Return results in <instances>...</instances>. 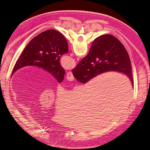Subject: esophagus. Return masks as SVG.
<instances>
[{
	"label": "esophagus",
	"mask_w": 150,
	"mask_h": 150,
	"mask_svg": "<svg viewBox=\"0 0 150 150\" xmlns=\"http://www.w3.org/2000/svg\"><path fill=\"white\" fill-rule=\"evenodd\" d=\"M66 78L68 81H72L74 80V76H73V75H72V73L71 71H69L67 73Z\"/></svg>",
	"instance_id": "1"
}]
</instances>
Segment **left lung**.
<instances>
[{"label": "left lung", "instance_id": "obj_1", "mask_svg": "<svg viewBox=\"0 0 150 150\" xmlns=\"http://www.w3.org/2000/svg\"><path fill=\"white\" fill-rule=\"evenodd\" d=\"M67 52L68 44L64 35L54 29L45 30L27 45L13 67L12 76L22 67L37 66L49 72L61 83L66 72L60 64V58Z\"/></svg>", "mask_w": 150, "mask_h": 150}]
</instances>
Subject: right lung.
<instances>
[{
	"mask_svg": "<svg viewBox=\"0 0 150 150\" xmlns=\"http://www.w3.org/2000/svg\"><path fill=\"white\" fill-rule=\"evenodd\" d=\"M108 71L125 74L133 84L128 53L123 44L110 34L103 35L95 39L88 55L72 71L77 81L84 84L98 74Z\"/></svg>",
	"mask_w": 150,
	"mask_h": 150,
	"instance_id": "right-lung-1",
	"label": "right lung"
}]
</instances>
